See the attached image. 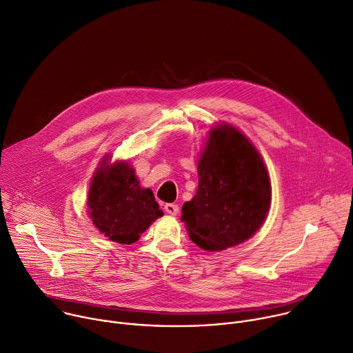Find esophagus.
<instances>
[{
  "label": "esophagus",
  "instance_id": "esophagus-1",
  "mask_svg": "<svg viewBox=\"0 0 353 353\" xmlns=\"http://www.w3.org/2000/svg\"><path fill=\"white\" fill-rule=\"evenodd\" d=\"M164 210L167 211L168 214H171V216H176L178 214V204H175V203H167L165 205H164Z\"/></svg>",
  "mask_w": 353,
  "mask_h": 353
}]
</instances>
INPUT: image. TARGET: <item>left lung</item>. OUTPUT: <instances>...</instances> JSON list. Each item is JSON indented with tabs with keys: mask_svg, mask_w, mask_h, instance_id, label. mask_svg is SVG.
Listing matches in <instances>:
<instances>
[{
	"mask_svg": "<svg viewBox=\"0 0 353 353\" xmlns=\"http://www.w3.org/2000/svg\"><path fill=\"white\" fill-rule=\"evenodd\" d=\"M199 186L182 205L189 238L208 252L224 250L254 235L271 203V186L261 156L230 123L214 126L197 163Z\"/></svg>",
	"mask_w": 353,
	"mask_h": 353,
	"instance_id": "8db88e82",
	"label": "left lung"
}]
</instances>
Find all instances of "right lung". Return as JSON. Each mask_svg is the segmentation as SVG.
I'll return each mask as SVG.
<instances>
[{
  "label": "right lung",
  "mask_w": 353,
  "mask_h": 353,
  "mask_svg": "<svg viewBox=\"0 0 353 353\" xmlns=\"http://www.w3.org/2000/svg\"><path fill=\"white\" fill-rule=\"evenodd\" d=\"M94 227L121 245L136 242L159 217H163L152 189L140 188L134 170L125 161L104 157L96 170L88 197Z\"/></svg>",
  "instance_id": "1"
}]
</instances>
